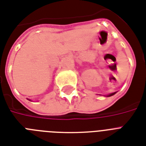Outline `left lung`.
I'll return each mask as SVG.
<instances>
[{
	"label": "left lung",
	"instance_id": "left-lung-1",
	"mask_svg": "<svg viewBox=\"0 0 146 146\" xmlns=\"http://www.w3.org/2000/svg\"><path fill=\"white\" fill-rule=\"evenodd\" d=\"M116 92H113V93H111V94H109V95H108V96H106L107 97H110V96H113V95H114V94H115Z\"/></svg>",
	"mask_w": 146,
	"mask_h": 146
}]
</instances>
